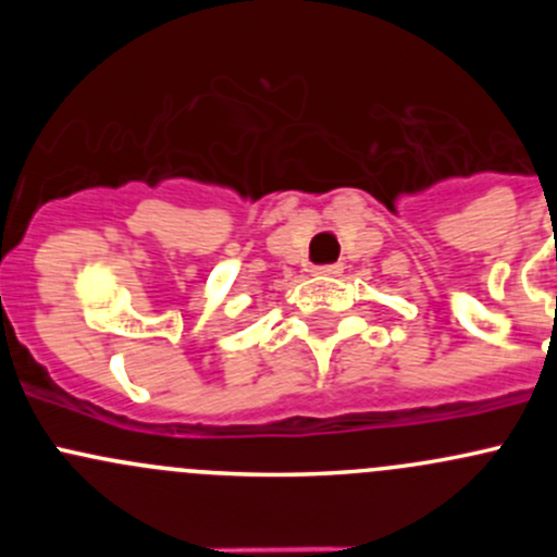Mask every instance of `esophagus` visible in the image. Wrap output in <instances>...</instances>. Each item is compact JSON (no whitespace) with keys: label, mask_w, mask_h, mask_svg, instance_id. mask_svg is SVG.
Masks as SVG:
<instances>
[{"label":"esophagus","mask_w":557,"mask_h":557,"mask_svg":"<svg viewBox=\"0 0 557 557\" xmlns=\"http://www.w3.org/2000/svg\"><path fill=\"white\" fill-rule=\"evenodd\" d=\"M312 272L318 277H336V274H342V263H323V267H314Z\"/></svg>","instance_id":"1"}]
</instances>
